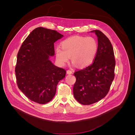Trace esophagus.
Returning <instances> with one entry per match:
<instances>
[{"instance_id":"34e87169","label":"esophagus","mask_w":135,"mask_h":135,"mask_svg":"<svg viewBox=\"0 0 135 135\" xmlns=\"http://www.w3.org/2000/svg\"><path fill=\"white\" fill-rule=\"evenodd\" d=\"M66 73H67L68 74H72V71H71V70H68V71H66Z\"/></svg>"}]
</instances>
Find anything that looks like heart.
I'll return each mask as SVG.
<instances>
[{"label": "heart", "mask_w": 135, "mask_h": 135, "mask_svg": "<svg viewBox=\"0 0 135 135\" xmlns=\"http://www.w3.org/2000/svg\"><path fill=\"white\" fill-rule=\"evenodd\" d=\"M62 48H56V59L59 63L64 65L71 57V61L78 68H84L90 65L96 57L98 44L92 37L74 36L65 39Z\"/></svg>", "instance_id": "obj_1"}]
</instances>
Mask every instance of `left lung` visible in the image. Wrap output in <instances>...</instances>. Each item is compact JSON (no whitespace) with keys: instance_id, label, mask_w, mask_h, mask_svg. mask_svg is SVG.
Instances as JSON below:
<instances>
[{"instance_id":"obj_1","label":"left lung","mask_w":135,"mask_h":135,"mask_svg":"<svg viewBox=\"0 0 135 135\" xmlns=\"http://www.w3.org/2000/svg\"><path fill=\"white\" fill-rule=\"evenodd\" d=\"M91 32L98 37L96 57L91 65L74 73L76 80L73 95L84 105L93 104L106 96L115 76V60L110 40L99 30Z\"/></svg>"}]
</instances>
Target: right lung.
Segmentation results:
<instances>
[{"instance_id": "1", "label": "right lung", "mask_w": 135, "mask_h": 135, "mask_svg": "<svg viewBox=\"0 0 135 135\" xmlns=\"http://www.w3.org/2000/svg\"><path fill=\"white\" fill-rule=\"evenodd\" d=\"M63 35L55 30L39 27L22 43L17 55L15 72L20 90L31 100L39 104L54 97L59 81L66 71L49 60L55 55L54 42Z\"/></svg>"}]
</instances>
